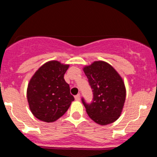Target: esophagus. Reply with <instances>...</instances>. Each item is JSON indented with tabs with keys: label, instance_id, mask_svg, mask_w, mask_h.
Wrapping results in <instances>:
<instances>
[{
	"label": "esophagus",
	"instance_id": "1",
	"mask_svg": "<svg viewBox=\"0 0 157 157\" xmlns=\"http://www.w3.org/2000/svg\"><path fill=\"white\" fill-rule=\"evenodd\" d=\"M75 100H80V94H77L76 96L75 97Z\"/></svg>",
	"mask_w": 157,
	"mask_h": 157
}]
</instances>
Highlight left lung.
<instances>
[{"mask_svg":"<svg viewBox=\"0 0 157 157\" xmlns=\"http://www.w3.org/2000/svg\"><path fill=\"white\" fill-rule=\"evenodd\" d=\"M83 71L93 92L90 102L83 97L81 99L89 117L102 125L116 121L125 100V88L121 77L111 65L103 61L94 62Z\"/></svg>","mask_w":157,"mask_h":157,"instance_id":"1","label":"left lung"}]
</instances>
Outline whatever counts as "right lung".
I'll return each instance as SVG.
<instances>
[{
    "label": "right lung",
    "mask_w": 157,
    "mask_h": 157,
    "mask_svg": "<svg viewBox=\"0 0 157 157\" xmlns=\"http://www.w3.org/2000/svg\"><path fill=\"white\" fill-rule=\"evenodd\" d=\"M68 68V65L50 61L43 65L29 81L27 99L32 113L38 120L56 121L75 100L63 78Z\"/></svg>",
    "instance_id": "1"
}]
</instances>
